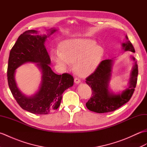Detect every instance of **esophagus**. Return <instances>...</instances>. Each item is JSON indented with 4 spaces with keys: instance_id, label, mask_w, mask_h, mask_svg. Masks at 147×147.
Segmentation results:
<instances>
[{
    "instance_id": "1",
    "label": "esophagus",
    "mask_w": 147,
    "mask_h": 147,
    "mask_svg": "<svg viewBox=\"0 0 147 147\" xmlns=\"http://www.w3.org/2000/svg\"><path fill=\"white\" fill-rule=\"evenodd\" d=\"M74 83H75L76 84H79L81 83V80L79 78H76L74 79Z\"/></svg>"
}]
</instances>
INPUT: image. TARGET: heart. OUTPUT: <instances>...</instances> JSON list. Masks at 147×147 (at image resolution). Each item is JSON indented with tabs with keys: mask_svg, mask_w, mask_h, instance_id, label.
Wrapping results in <instances>:
<instances>
[{
	"mask_svg": "<svg viewBox=\"0 0 147 147\" xmlns=\"http://www.w3.org/2000/svg\"><path fill=\"white\" fill-rule=\"evenodd\" d=\"M104 51L91 38H73L63 42L61 51H54L52 57L62 67H67L74 63V69L80 76H86L98 67Z\"/></svg>",
	"mask_w": 147,
	"mask_h": 147,
	"instance_id": "heart-1",
	"label": "heart"
}]
</instances>
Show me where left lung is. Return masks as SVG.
Returning <instances> with one entry per match:
<instances>
[{
  "label": "left lung",
  "mask_w": 147,
  "mask_h": 147,
  "mask_svg": "<svg viewBox=\"0 0 147 147\" xmlns=\"http://www.w3.org/2000/svg\"><path fill=\"white\" fill-rule=\"evenodd\" d=\"M127 41L122 43L124 51L135 52L132 43L126 36ZM134 65L131 71L128 87L121 92L115 93L109 88L112 67L115 59H106L100 62L97 68L86 79V83L92 89V96L86 102V106L90 111L96 113H105L116 110L128 102L131 97L137 83L138 74V65L135 58L131 56Z\"/></svg>",
  "instance_id": "obj_1"
}]
</instances>
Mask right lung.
Masks as SVG:
<instances>
[{"label":"right lung","instance_id":"1","mask_svg":"<svg viewBox=\"0 0 147 147\" xmlns=\"http://www.w3.org/2000/svg\"><path fill=\"white\" fill-rule=\"evenodd\" d=\"M47 35H39L36 30H28L18 37L9 54L7 81L12 95L24 110L35 114H48L57 109L61 104L62 93L73 85L71 74H57L50 67L51 58L45 46L47 38L57 29L47 30ZM28 62L36 63L42 73L39 88L31 96L22 93L15 80V70Z\"/></svg>","mask_w":147,"mask_h":147}]
</instances>
